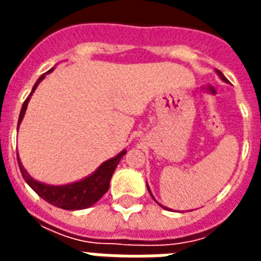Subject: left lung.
Here are the masks:
<instances>
[{"label": "left lung", "instance_id": "obj_1", "mask_svg": "<svg viewBox=\"0 0 261 261\" xmlns=\"http://www.w3.org/2000/svg\"><path fill=\"white\" fill-rule=\"evenodd\" d=\"M215 71H217V74L219 75V79L222 80V81H225V83H227V79H226V77H225V75L222 74V73H221V71H219V70H215ZM147 191H149V192H150L151 198H153V194H151V191H150V188H149V186H147ZM153 199H154V198H153ZM154 200H155V199H154ZM155 202H157V200H155ZM157 203H159V202H157ZM159 204H160V203H159ZM160 206L163 207V208H168V207L163 206V204H160Z\"/></svg>", "mask_w": 261, "mask_h": 261}]
</instances>
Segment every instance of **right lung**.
I'll return each mask as SVG.
<instances>
[{"label":"right lung","mask_w":261,"mask_h":261,"mask_svg":"<svg viewBox=\"0 0 261 261\" xmlns=\"http://www.w3.org/2000/svg\"><path fill=\"white\" fill-rule=\"evenodd\" d=\"M54 70V67L47 71L46 74L51 73ZM46 74L40 75L38 79V81L35 83L34 88H32V92L30 93V96L27 97V100L24 101L21 107V111H20V116H18V126L21 124V120L25 115L27 107H28V102H30V98L32 96V93L35 92V89L38 88V85L40 84ZM127 153V150H122L118 155H115L112 159L107 160L106 163H102L100 167L96 169L92 174L84 177L83 180H79V181L70 182V184H65V186H50V184H44V182H40L38 180H35L34 177H31L30 173L25 171V168L22 167L21 161H20V157L17 155L18 161V168L21 171L22 177L25 180V182L32 188V190L36 192V194L40 196L42 199H44L46 202H48L50 204L55 207H59V208H63V210H84V208H88V207L93 206L94 203L98 202L101 196L106 194L108 188H110V181L112 174H114L115 169L118 167L119 161L122 160V157Z\"/></svg>","instance_id":"right-lung-1"}]
</instances>
